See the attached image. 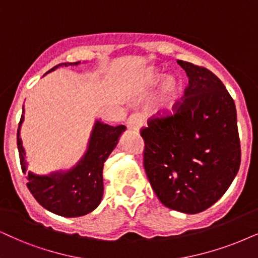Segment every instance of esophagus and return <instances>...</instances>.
<instances>
[{
	"mask_svg": "<svg viewBox=\"0 0 258 258\" xmlns=\"http://www.w3.org/2000/svg\"><path fill=\"white\" fill-rule=\"evenodd\" d=\"M126 125L128 130H132V131H138L139 127L143 125L142 116H140L138 113L132 114V115H130V118L127 119Z\"/></svg>",
	"mask_w": 258,
	"mask_h": 258,
	"instance_id": "34e87169",
	"label": "esophagus"
}]
</instances>
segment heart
I'll use <instances>...</instances> for the list:
<instances>
[{
	"label": "heart",
	"instance_id": "1",
	"mask_svg": "<svg viewBox=\"0 0 258 258\" xmlns=\"http://www.w3.org/2000/svg\"><path fill=\"white\" fill-rule=\"evenodd\" d=\"M159 77H161V74L153 73L151 78H150V82H157ZM180 89L181 84L176 78H167L163 83L161 90H159L158 96L152 102L151 112L153 114H167L171 112L178 97V94H180Z\"/></svg>",
	"mask_w": 258,
	"mask_h": 258
}]
</instances>
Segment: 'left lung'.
<instances>
[{
  "label": "left lung",
  "instance_id": "1",
  "mask_svg": "<svg viewBox=\"0 0 258 258\" xmlns=\"http://www.w3.org/2000/svg\"><path fill=\"white\" fill-rule=\"evenodd\" d=\"M188 76L184 95L140 128L144 169L164 206L188 214L216 204L236 177L240 140L236 105L206 68L177 60Z\"/></svg>",
  "mask_w": 258,
  "mask_h": 258
}]
</instances>
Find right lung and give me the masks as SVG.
<instances>
[{
    "instance_id": "right-lung-1",
    "label": "right lung",
    "mask_w": 258,
    "mask_h": 258,
    "mask_svg": "<svg viewBox=\"0 0 258 258\" xmlns=\"http://www.w3.org/2000/svg\"><path fill=\"white\" fill-rule=\"evenodd\" d=\"M80 63H61L51 70L60 65L73 67ZM22 121L24 112L18 128V149L22 172H26L25 150L20 138ZM125 130L123 125L114 127L96 121L86 155L70 171L63 174L56 172L51 176H38L28 172L26 177L27 188L35 200L52 213L68 218L84 216L95 210L103 195V163L118 144L119 137Z\"/></svg>"
}]
</instances>
